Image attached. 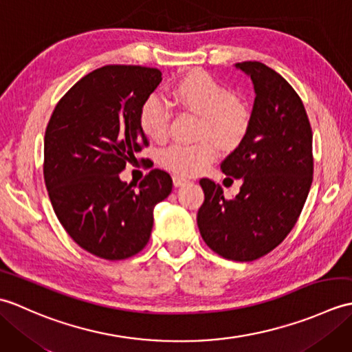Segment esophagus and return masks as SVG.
Listing matches in <instances>:
<instances>
[{"mask_svg":"<svg viewBox=\"0 0 352 352\" xmlns=\"http://www.w3.org/2000/svg\"><path fill=\"white\" fill-rule=\"evenodd\" d=\"M172 183H174L175 188H182V186L188 184L189 180H188V178L182 177V175H174V177H172Z\"/></svg>","mask_w":352,"mask_h":352,"instance_id":"1","label":"esophagus"}]
</instances>
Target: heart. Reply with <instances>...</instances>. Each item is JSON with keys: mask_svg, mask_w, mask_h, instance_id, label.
Instances as JSON below:
<instances>
[{"mask_svg": "<svg viewBox=\"0 0 352 352\" xmlns=\"http://www.w3.org/2000/svg\"><path fill=\"white\" fill-rule=\"evenodd\" d=\"M175 101L201 116L199 138H210L223 148L237 145L250 125V111L226 86L206 72H192L178 80L170 91ZM169 107L159 96H149L140 109V126L149 138L162 139L168 130ZM216 157L210 140L172 144L163 149L162 163L183 175L203 172Z\"/></svg>", "mask_w": 352, "mask_h": 352, "instance_id": "heart-1", "label": "heart"}]
</instances>
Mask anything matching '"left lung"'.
Listing matches in <instances>:
<instances>
[{
	"label": "left lung",
	"mask_w": 352,
	"mask_h": 352,
	"mask_svg": "<svg viewBox=\"0 0 352 352\" xmlns=\"http://www.w3.org/2000/svg\"><path fill=\"white\" fill-rule=\"evenodd\" d=\"M234 68L251 78L256 98L248 130L221 169L242 186L226 199L219 184L201 178L197 222L216 254L251 261L278 246L302 210L313 180V134L301 98L278 72L260 62Z\"/></svg>",
	"instance_id": "left-lung-1"
}]
</instances>
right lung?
Listing matches in <instances>:
<instances>
[{
  "mask_svg": "<svg viewBox=\"0 0 352 352\" xmlns=\"http://www.w3.org/2000/svg\"><path fill=\"white\" fill-rule=\"evenodd\" d=\"M162 72L107 65L87 74L58 101L45 131L43 178L52 208L74 242L106 260L144 250L154 207L169 197L172 178L153 169L138 186L119 174L148 145L140 109Z\"/></svg>",
  "mask_w": 352,
  "mask_h": 352,
  "instance_id": "1",
  "label": "right lung"
}]
</instances>
